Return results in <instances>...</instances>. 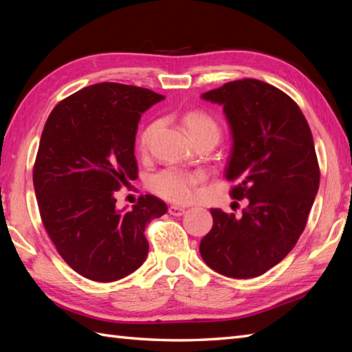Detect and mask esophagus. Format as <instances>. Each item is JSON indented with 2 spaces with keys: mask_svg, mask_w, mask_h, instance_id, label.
<instances>
[{
  "mask_svg": "<svg viewBox=\"0 0 352 352\" xmlns=\"http://www.w3.org/2000/svg\"><path fill=\"white\" fill-rule=\"evenodd\" d=\"M168 212H169V214H172V216H183L186 210H184L183 207H178V206H170V207L168 208Z\"/></svg>",
  "mask_w": 352,
  "mask_h": 352,
  "instance_id": "34e87169",
  "label": "esophagus"
}]
</instances>
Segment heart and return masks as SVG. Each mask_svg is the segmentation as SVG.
<instances>
[{"mask_svg": "<svg viewBox=\"0 0 352 352\" xmlns=\"http://www.w3.org/2000/svg\"><path fill=\"white\" fill-rule=\"evenodd\" d=\"M184 125L193 140H197L203 136H214L219 138V125L212 116H208L203 111H190L184 116ZM155 130V124L148 125L142 131L139 138V148L145 149L149 144L153 133ZM203 180V174L199 172H190L180 168H166L151 178L149 186L151 189L160 195L162 198L170 201V203L184 204L195 197V192L199 182Z\"/></svg>", "mask_w": 352, "mask_h": 352, "instance_id": "1", "label": "heart"}]
</instances>
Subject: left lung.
I'll list each match as a JSON object with an SVG mask.
<instances>
[{"label": "left lung", "mask_w": 352, "mask_h": 352, "mask_svg": "<svg viewBox=\"0 0 352 352\" xmlns=\"http://www.w3.org/2000/svg\"><path fill=\"white\" fill-rule=\"evenodd\" d=\"M201 98L223 107L233 136L230 193L248 199L241 218L212 208L201 257L230 278H254L287 256L307 223L320 175L310 126L289 95L260 80L230 81Z\"/></svg>", "instance_id": "8db88e82"}]
</instances>
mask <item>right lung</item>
Here are the masks:
<instances>
[{"mask_svg": "<svg viewBox=\"0 0 352 352\" xmlns=\"http://www.w3.org/2000/svg\"><path fill=\"white\" fill-rule=\"evenodd\" d=\"M162 100L144 87L92 85L58 102L43 126L33 169L41 218L62 258L89 280L116 281L140 267L145 227L168 212L153 195L131 210H119L115 198L138 178L142 113Z\"/></svg>", "mask_w": 352, "mask_h": 352, "instance_id": "add662e5", "label": "right lung"}]
</instances>
